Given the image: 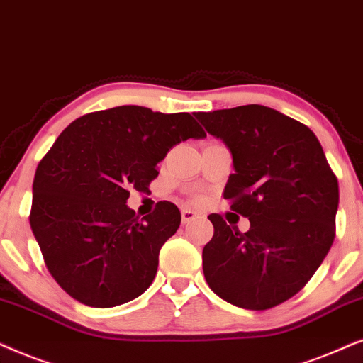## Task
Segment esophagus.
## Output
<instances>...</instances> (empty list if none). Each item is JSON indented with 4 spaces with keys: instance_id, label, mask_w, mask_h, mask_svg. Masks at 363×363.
<instances>
[{
    "instance_id": "esophagus-1",
    "label": "esophagus",
    "mask_w": 363,
    "mask_h": 363,
    "mask_svg": "<svg viewBox=\"0 0 363 363\" xmlns=\"http://www.w3.org/2000/svg\"><path fill=\"white\" fill-rule=\"evenodd\" d=\"M181 216H182V224H189V222L197 219V214H196L194 211H191V209H182Z\"/></svg>"
}]
</instances>
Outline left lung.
Segmentation results:
<instances>
[{
  "label": "left lung",
  "mask_w": 363,
  "mask_h": 363,
  "mask_svg": "<svg viewBox=\"0 0 363 363\" xmlns=\"http://www.w3.org/2000/svg\"><path fill=\"white\" fill-rule=\"evenodd\" d=\"M232 154L224 189L230 209L249 217L239 232L211 214L202 250L209 287L225 302L265 311L289 301L320 267L335 238L339 182L307 125L267 106L194 114Z\"/></svg>",
  "instance_id": "8db88e82"
}]
</instances>
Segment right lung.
<instances>
[{"label":"right lung","instance_id":"right-lung-1","mask_svg":"<svg viewBox=\"0 0 363 363\" xmlns=\"http://www.w3.org/2000/svg\"><path fill=\"white\" fill-rule=\"evenodd\" d=\"M206 133L189 113L118 106L81 116L38 164L30 224L52 277L77 302L116 307L141 296L181 212L159 202L143 219L129 189L157 177L169 149Z\"/></svg>","mask_w":363,"mask_h":363}]
</instances>
